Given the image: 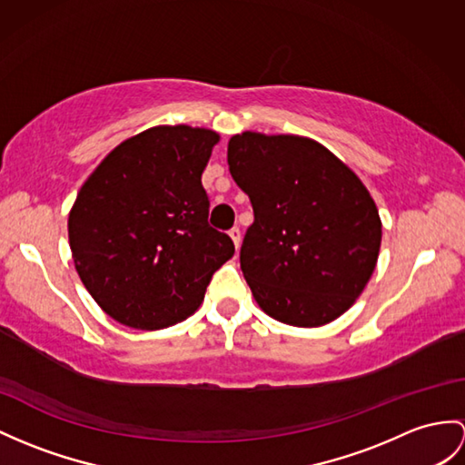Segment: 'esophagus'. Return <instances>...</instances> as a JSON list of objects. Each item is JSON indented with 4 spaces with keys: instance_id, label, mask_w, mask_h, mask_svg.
Masks as SVG:
<instances>
[{
    "instance_id": "esophagus-1",
    "label": "esophagus",
    "mask_w": 465,
    "mask_h": 465,
    "mask_svg": "<svg viewBox=\"0 0 465 465\" xmlns=\"http://www.w3.org/2000/svg\"><path fill=\"white\" fill-rule=\"evenodd\" d=\"M229 236L232 239L234 246L239 248V246H241V241H242V234H241V229H239V226H232V229L229 231Z\"/></svg>"
}]
</instances>
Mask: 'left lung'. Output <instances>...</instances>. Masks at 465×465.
<instances>
[{
  "label": "left lung",
  "instance_id": "left-lung-1",
  "mask_svg": "<svg viewBox=\"0 0 465 465\" xmlns=\"http://www.w3.org/2000/svg\"><path fill=\"white\" fill-rule=\"evenodd\" d=\"M231 175L252 203L241 268L260 310L293 327L343 315L377 266L382 224L367 187L320 142L242 132Z\"/></svg>",
  "mask_w": 465,
  "mask_h": 465
}]
</instances>
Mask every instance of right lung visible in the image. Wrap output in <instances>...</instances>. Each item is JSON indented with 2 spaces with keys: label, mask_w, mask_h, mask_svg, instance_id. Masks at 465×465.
Returning a JSON list of instances; mask_svg holds the SVG:
<instances>
[{
  "label": "right lung",
  "mask_w": 465,
  "mask_h": 465,
  "mask_svg": "<svg viewBox=\"0 0 465 465\" xmlns=\"http://www.w3.org/2000/svg\"><path fill=\"white\" fill-rule=\"evenodd\" d=\"M219 140L207 128L153 126L116 145L78 191L74 268L112 320L145 331L187 320L232 258L231 236L209 224L201 183Z\"/></svg>",
  "instance_id": "right-lung-1"
}]
</instances>
